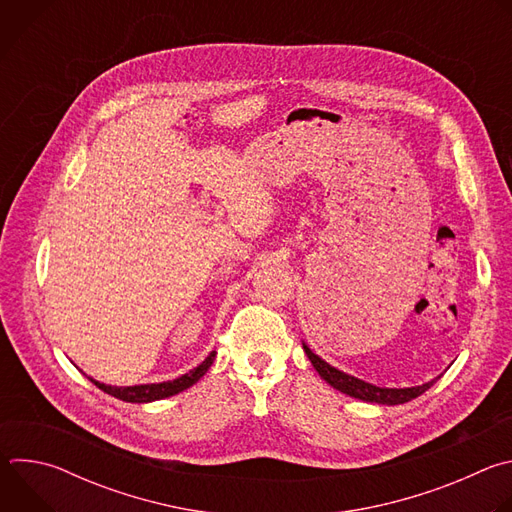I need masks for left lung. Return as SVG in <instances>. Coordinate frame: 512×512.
<instances>
[{
  "label": "left lung",
  "mask_w": 512,
  "mask_h": 512,
  "mask_svg": "<svg viewBox=\"0 0 512 512\" xmlns=\"http://www.w3.org/2000/svg\"><path fill=\"white\" fill-rule=\"evenodd\" d=\"M304 350L310 358V362L314 364V369L318 371V375L330 385L334 387L336 391L348 395V397H354V399H360V401H367V403H379V405H401V403H407L419 395H423L437 379L435 377L433 381L429 383H423L419 387H405V389H387V387H377V385H371L367 381H360L352 375H346L334 367H330V364L326 360H322L318 354H314L308 344H304Z\"/></svg>",
  "instance_id": "obj_1"
}]
</instances>
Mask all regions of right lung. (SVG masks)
Returning a JSON list of instances; mask_svg holds the SVG:
<instances>
[{"instance_id":"1","label":"right lung","mask_w":512,"mask_h":512,"mask_svg":"<svg viewBox=\"0 0 512 512\" xmlns=\"http://www.w3.org/2000/svg\"><path fill=\"white\" fill-rule=\"evenodd\" d=\"M214 356H216V350H212L196 369H192L190 373L174 379V381H166V383H150V385H133V387H111V385H105V383H99L95 379H91L93 385H97L101 391H105L107 395L111 397H117L121 401H127V403H152V401H160V399H166V397H172V395H178L182 393L184 389L192 387L198 379H202L206 375V371L210 369V364L214 362Z\"/></svg>"}]
</instances>
